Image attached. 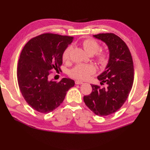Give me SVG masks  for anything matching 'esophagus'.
Masks as SVG:
<instances>
[{
  "instance_id": "obj_1",
  "label": "esophagus",
  "mask_w": 150,
  "mask_h": 150,
  "mask_svg": "<svg viewBox=\"0 0 150 150\" xmlns=\"http://www.w3.org/2000/svg\"><path fill=\"white\" fill-rule=\"evenodd\" d=\"M75 83L76 84H81L83 83V82H82V81H75Z\"/></svg>"
}]
</instances>
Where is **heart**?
Here are the masks:
<instances>
[{"instance_id": "heart-1", "label": "heart", "mask_w": 150, "mask_h": 150, "mask_svg": "<svg viewBox=\"0 0 150 150\" xmlns=\"http://www.w3.org/2000/svg\"><path fill=\"white\" fill-rule=\"evenodd\" d=\"M82 46L86 53L90 55H93L97 53L100 48V44L93 39H86L82 42ZM71 46L67 47L64 51L62 59L64 61H67L69 59L71 53ZM96 61L101 67H105L109 61V55L106 52H100L97 53ZM96 71V68L93 64H78L72 68L69 71V76L72 78L79 80H86L90 76Z\"/></svg>"}]
</instances>
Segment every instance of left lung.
Masks as SVG:
<instances>
[{"instance_id": "1", "label": "left lung", "mask_w": 150, "mask_h": 150, "mask_svg": "<svg viewBox=\"0 0 150 150\" xmlns=\"http://www.w3.org/2000/svg\"><path fill=\"white\" fill-rule=\"evenodd\" d=\"M93 37L104 42L109 49L108 65L97 77L106 87L91 84V93L84 97V101L95 115L107 116L119 110L128 97L134 79L133 62L128 46L119 37L111 33Z\"/></svg>"}]
</instances>
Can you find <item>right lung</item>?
<instances>
[{"label": "right lung", "mask_w": 150, "mask_h": 150, "mask_svg": "<svg viewBox=\"0 0 150 150\" xmlns=\"http://www.w3.org/2000/svg\"><path fill=\"white\" fill-rule=\"evenodd\" d=\"M73 37L44 33L30 39L20 55L17 67L19 89L26 103L39 113H48L59 106L75 82L63 78L50 80L53 70H60L62 55Z\"/></svg>", "instance_id": "right-lung-1"}]
</instances>
